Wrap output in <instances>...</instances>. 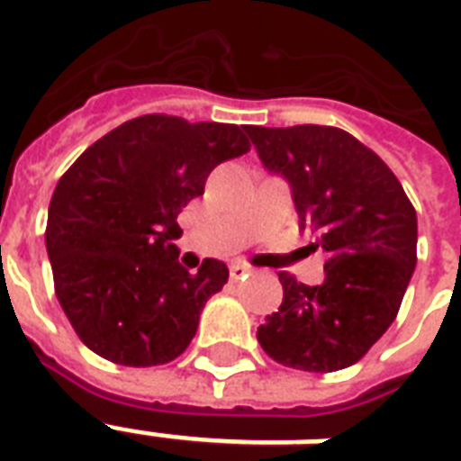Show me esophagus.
Returning <instances> with one entry per match:
<instances>
[{
  "mask_svg": "<svg viewBox=\"0 0 461 461\" xmlns=\"http://www.w3.org/2000/svg\"><path fill=\"white\" fill-rule=\"evenodd\" d=\"M252 275V269L248 267V265H243V262H235V265H230V279H248V276Z\"/></svg>",
  "mask_w": 461,
  "mask_h": 461,
  "instance_id": "obj_1",
  "label": "esophagus"
}]
</instances>
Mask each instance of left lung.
<instances>
[{
	"label": "left lung",
	"mask_w": 461,
	"mask_h": 461,
	"mask_svg": "<svg viewBox=\"0 0 461 461\" xmlns=\"http://www.w3.org/2000/svg\"><path fill=\"white\" fill-rule=\"evenodd\" d=\"M262 165L292 186L301 230L323 248L325 279L279 272L282 306L258 328L269 357L303 372L355 365L399 313L415 269L418 218L386 162L333 126H248Z\"/></svg>",
	"instance_id": "8db88e82"
}]
</instances>
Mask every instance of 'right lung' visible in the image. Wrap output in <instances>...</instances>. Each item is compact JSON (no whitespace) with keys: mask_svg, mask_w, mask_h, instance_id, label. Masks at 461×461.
<instances>
[{"mask_svg":"<svg viewBox=\"0 0 461 461\" xmlns=\"http://www.w3.org/2000/svg\"><path fill=\"white\" fill-rule=\"evenodd\" d=\"M248 126L138 116L89 145L48 206L55 296L86 348L123 366H155L192 342L228 267L177 262V216L221 162L250 150Z\"/></svg>","mask_w":461,"mask_h":461,"instance_id":"add662e5","label":"right lung"}]
</instances>
